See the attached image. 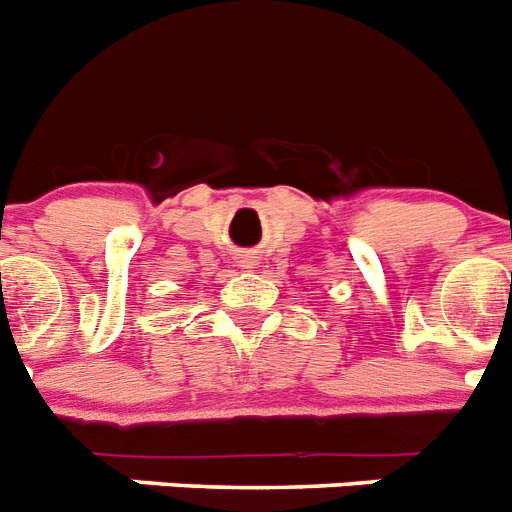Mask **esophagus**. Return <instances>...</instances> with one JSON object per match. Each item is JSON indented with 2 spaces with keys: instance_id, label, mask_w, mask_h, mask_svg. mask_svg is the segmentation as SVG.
Returning a JSON list of instances; mask_svg holds the SVG:
<instances>
[{
  "instance_id": "1",
  "label": "esophagus",
  "mask_w": 512,
  "mask_h": 512,
  "mask_svg": "<svg viewBox=\"0 0 512 512\" xmlns=\"http://www.w3.org/2000/svg\"><path fill=\"white\" fill-rule=\"evenodd\" d=\"M235 259H237V267L245 269V272H251V269H256V264H259V261H256V253H248V251L237 253Z\"/></svg>"
}]
</instances>
